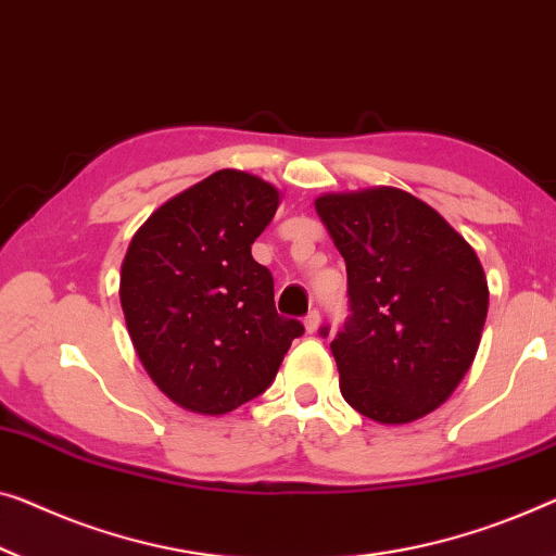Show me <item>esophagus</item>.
Listing matches in <instances>:
<instances>
[{
	"instance_id": "esophagus-1",
	"label": "esophagus",
	"mask_w": 556,
	"mask_h": 556,
	"mask_svg": "<svg viewBox=\"0 0 556 556\" xmlns=\"http://www.w3.org/2000/svg\"><path fill=\"white\" fill-rule=\"evenodd\" d=\"M317 327H319V312L317 309H309V314H306V317H304V329L309 331V334H314V331H317Z\"/></svg>"
}]
</instances>
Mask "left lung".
I'll list each match as a JSON object with an SVG mask.
<instances>
[{"mask_svg":"<svg viewBox=\"0 0 556 556\" xmlns=\"http://www.w3.org/2000/svg\"><path fill=\"white\" fill-rule=\"evenodd\" d=\"M314 206L346 262L352 314L329 344L342 396L382 425L434 412L482 339L490 289L477 252L394 187L325 194Z\"/></svg>","mask_w":556,"mask_h":556,"instance_id":"1","label":"left lung"}]
</instances>
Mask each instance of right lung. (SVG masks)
Listing matches in <instances>:
<instances>
[{"label": "right lung", "mask_w": 556, "mask_h": 556, "mask_svg": "<svg viewBox=\"0 0 556 556\" xmlns=\"http://www.w3.org/2000/svg\"><path fill=\"white\" fill-rule=\"evenodd\" d=\"M269 181L219 169L164 202L131 237L119 300L147 375L174 404L227 414L275 382L302 321L279 317L252 244L275 217Z\"/></svg>", "instance_id": "add662e5"}]
</instances>
